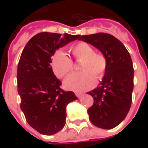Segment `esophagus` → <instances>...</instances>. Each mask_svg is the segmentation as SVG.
<instances>
[{
    "mask_svg": "<svg viewBox=\"0 0 148 148\" xmlns=\"http://www.w3.org/2000/svg\"><path fill=\"white\" fill-rule=\"evenodd\" d=\"M75 95L77 96V97H78V98H81L83 96L84 93H75Z\"/></svg>",
    "mask_w": 148,
    "mask_h": 148,
    "instance_id": "esophagus-1",
    "label": "esophagus"
}]
</instances>
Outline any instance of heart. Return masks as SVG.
<instances>
[{"label": "heart", "instance_id": "obj_1", "mask_svg": "<svg viewBox=\"0 0 148 148\" xmlns=\"http://www.w3.org/2000/svg\"><path fill=\"white\" fill-rule=\"evenodd\" d=\"M70 51L74 58L81 62V72L74 73L64 81L65 87L73 91L90 90L95 84V77L102 78L107 68V59L101 53L94 52V49L89 43L80 42L72 46ZM52 70L58 77H63L73 70V62L65 53L55 52L51 61Z\"/></svg>", "mask_w": 148, "mask_h": 148}]
</instances>
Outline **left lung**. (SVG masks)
I'll use <instances>...</instances> for the list:
<instances>
[{"label":"left lung","mask_w":148,"mask_h":148,"mask_svg":"<svg viewBox=\"0 0 148 148\" xmlns=\"http://www.w3.org/2000/svg\"><path fill=\"white\" fill-rule=\"evenodd\" d=\"M78 39L97 47L107 59L102 82L87 93L93 98V105L87 112L95 126L113 128L124 121L132 105L134 69L131 56L124 44L110 34L79 36Z\"/></svg>","instance_id":"1"}]
</instances>
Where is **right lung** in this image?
Returning <instances> with one entry per match:
<instances>
[{
    "label": "right lung",
    "instance_id": "1",
    "mask_svg": "<svg viewBox=\"0 0 148 148\" xmlns=\"http://www.w3.org/2000/svg\"><path fill=\"white\" fill-rule=\"evenodd\" d=\"M79 35L41 32L27 42L17 67V90L26 121L42 135H54L66 124V106L77 99L74 92L62 90L53 73L51 56L55 51Z\"/></svg>",
    "mask_w": 148,
    "mask_h": 148
}]
</instances>
